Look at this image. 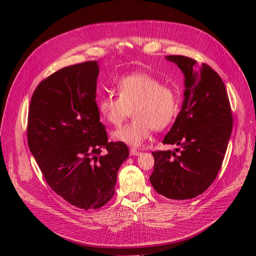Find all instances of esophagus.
I'll return each instance as SVG.
<instances>
[{"label":"esophagus","instance_id":"esophagus-1","mask_svg":"<svg viewBox=\"0 0 256 256\" xmlns=\"http://www.w3.org/2000/svg\"><path fill=\"white\" fill-rule=\"evenodd\" d=\"M138 154H141L140 152L134 148H130V156H138Z\"/></svg>","mask_w":256,"mask_h":256}]
</instances>
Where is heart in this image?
<instances>
[{
  "label": "heart",
  "instance_id": "obj_1",
  "mask_svg": "<svg viewBox=\"0 0 256 256\" xmlns=\"http://www.w3.org/2000/svg\"><path fill=\"white\" fill-rule=\"evenodd\" d=\"M116 88L118 96H104L97 104L102 118L114 127H120L134 110V118L113 134L116 141L140 146L152 130L161 131L171 125L180 111L177 92L150 74L122 76Z\"/></svg>",
  "mask_w": 256,
  "mask_h": 256
}]
</instances>
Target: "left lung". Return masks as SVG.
<instances>
[{"mask_svg":"<svg viewBox=\"0 0 256 256\" xmlns=\"http://www.w3.org/2000/svg\"><path fill=\"white\" fill-rule=\"evenodd\" d=\"M184 74V102L164 144L175 152L157 150L150 184L172 200L193 198L216 180L233 129L230 104L220 76L207 64L182 56H168Z\"/></svg>","mask_w":256,"mask_h":256,"instance_id":"obj_1","label":"left lung"}]
</instances>
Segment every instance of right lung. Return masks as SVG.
I'll use <instances>...</instances> for the list:
<instances>
[{"mask_svg":"<svg viewBox=\"0 0 256 256\" xmlns=\"http://www.w3.org/2000/svg\"><path fill=\"white\" fill-rule=\"evenodd\" d=\"M99 66L88 60L60 69L37 85L28 108V144L50 188L84 210L112 198L129 156L109 142L96 104Z\"/></svg>","mask_w":256,"mask_h":256,"instance_id":"obj_1","label":"right lung"}]
</instances>
